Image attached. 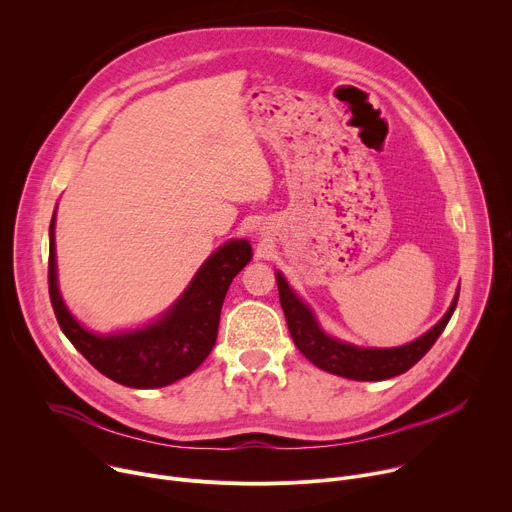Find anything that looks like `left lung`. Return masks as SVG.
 <instances>
[{
    "label": "left lung",
    "instance_id": "8db88e82",
    "mask_svg": "<svg viewBox=\"0 0 512 512\" xmlns=\"http://www.w3.org/2000/svg\"><path fill=\"white\" fill-rule=\"evenodd\" d=\"M275 277L285 322L300 352L308 360H312L318 369L354 381H385L409 371L417 360L425 356V352L435 344V340L440 338L458 304L456 294L448 314L429 332H425L411 344L399 348H358L326 336L320 330L318 322L314 320L312 312L298 300L294 291L289 289L283 275L277 273Z\"/></svg>",
    "mask_w": 512,
    "mask_h": 512
}]
</instances>
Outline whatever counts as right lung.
Segmentation results:
<instances>
[{"instance_id":"add662e5","label":"right lung","mask_w":512,"mask_h":512,"mask_svg":"<svg viewBox=\"0 0 512 512\" xmlns=\"http://www.w3.org/2000/svg\"><path fill=\"white\" fill-rule=\"evenodd\" d=\"M54 216L50 221L48 291L60 330L107 379L133 387H166L192 371L210 354L223 302L235 275L251 261L247 241H231L214 251L200 267L184 296L158 322L135 332L97 336L87 332L66 310L56 285Z\"/></svg>"}]
</instances>
